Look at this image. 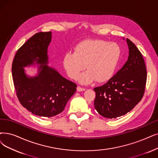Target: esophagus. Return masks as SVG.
<instances>
[{
	"label": "esophagus",
	"instance_id": "1",
	"mask_svg": "<svg viewBox=\"0 0 158 158\" xmlns=\"http://www.w3.org/2000/svg\"><path fill=\"white\" fill-rule=\"evenodd\" d=\"M77 91H78V92L85 91V89H84V88H83V87H80V86H78V87H77Z\"/></svg>",
	"mask_w": 158,
	"mask_h": 158
}]
</instances>
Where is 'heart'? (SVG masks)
Segmentation results:
<instances>
[{"mask_svg":"<svg viewBox=\"0 0 158 158\" xmlns=\"http://www.w3.org/2000/svg\"><path fill=\"white\" fill-rule=\"evenodd\" d=\"M121 57V49L115 43L102 40H87L74 47V52H67L63 65L69 77L76 79L85 67L88 70L80 76L82 84L93 80L99 83L109 80L114 74Z\"/></svg>","mask_w":158,"mask_h":158,"instance_id":"b5f03b06","label":"heart"}]
</instances>
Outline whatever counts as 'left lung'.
I'll list each match as a JSON object with an SVG mask.
<instances>
[{
  "label": "left lung",
  "instance_id": "1",
  "mask_svg": "<svg viewBox=\"0 0 158 158\" xmlns=\"http://www.w3.org/2000/svg\"><path fill=\"white\" fill-rule=\"evenodd\" d=\"M129 56L123 67L102 86L94 88V108L109 118L123 116L142 99L147 82V68L141 52L127 39Z\"/></svg>",
  "mask_w": 158,
  "mask_h": 158
}]
</instances>
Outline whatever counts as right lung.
I'll return each mask as SVG.
<instances>
[{"label":"right lung","mask_w":158,"mask_h":158,"mask_svg":"<svg viewBox=\"0 0 158 158\" xmlns=\"http://www.w3.org/2000/svg\"><path fill=\"white\" fill-rule=\"evenodd\" d=\"M51 38V31L34 34L18 49L11 67L20 103L34 115L44 117H54L64 111L77 86L47 65V48ZM35 60L40 64L39 73L35 77H28L23 67Z\"/></svg>","instance_id":"1"}]
</instances>
